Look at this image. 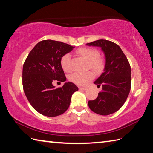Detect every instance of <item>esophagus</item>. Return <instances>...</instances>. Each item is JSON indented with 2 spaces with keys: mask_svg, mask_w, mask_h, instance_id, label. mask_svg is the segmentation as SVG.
Wrapping results in <instances>:
<instances>
[{
  "mask_svg": "<svg viewBox=\"0 0 153 153\" xmlns=\"http://www.w3.org/2000/svg\"><path fill=\"white\" fill-rule=\"evenodd\" d=\"M88 88H84V87H81L79 86V90H86Z\"/></svg>",
  "mask_w": 153,
  "mask_h": 153,
  "instance_id": "esophagus-1",
  "label": "esophagus"
}]
</instances>
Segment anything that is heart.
<instances>
[{"label": "heart", "instance_id": "obj_1", "mask_svg": "<svg viewBox=\"0 0 153 153\" xmlns=\"http://www.w3.org/2000/svg\"><path fill=\"white\" fill-rule=\"evenodd\" d=\"M79 55L88 61V67H90L96 74H100L105 67L104 60L98 56V52L94 48L90 47H82L77 51ZM61 66L65 72L71 71V56L67 53L61 59ZM94 75L92 71L75 72L70 75L69 79L74 84L79 86H86L90 81L94 78Z\"/></svg>", "mask_w": 153, "mask_h": 153}]
</instances>
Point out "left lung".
Wrapping results in <instances>:
<instances>
[{"label":"left lung","mask_w":153,"mask_h":153,"mask_svg":"<svg viewBox=\"0 0 153 153\" xmlns=\"http://www.w3.org/2000/svg\"><path fill=\"white\" fill-rule=\"evenodd\" d=\"M98 46L105 56L104 72L94 82L102 86L95 100L88 106L95 113L108 115L117 111L128 98L131 88V67L128 59L117 44L107 40H98L86 44Z\"/></svg>","instance_id":"left-lung-1"}]
</instances>
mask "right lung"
<instances>
[{"label":"right lung","mask_w":153,"mask_h":153,"mask_svg":"<svg viewBox=\"0 0 153 153\" xmlns=\"http://www.w3.org/2000/svg\"><path fill=\"white\" fill-rule=\"evenodd\" d=\"M75 46L59 41L46 40L38 42L28 55L23 66L24 93L32 107L47 117H56L69 108L71 96L78 90L74 83L65 82L55 88L54 80L66 81L61 59Z\"/></svg>","instance_id":"add662e5"}]
</instances>
